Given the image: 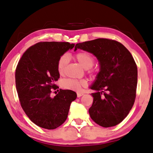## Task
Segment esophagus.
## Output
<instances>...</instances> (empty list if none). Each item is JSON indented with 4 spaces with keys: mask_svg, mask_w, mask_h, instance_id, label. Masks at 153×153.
<instances>
[{
    "mask_svg": "<svg viewBox=\"0 0 153 153\" xmlns=\"http://www.w3.org/2000/svg\"><path fill=\"white\" fill-rule=\"evenodd\" d=\"M83 96L82 93H77V97L78 98H79V97H80V96Z\"/></svg>",
    "mask_w": 153,
    "mask_h": 153,
    "instance_id": "1",
    "label": "esophagus"
}]
</instances>
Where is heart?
Returning <instances> with one entry per match:
<instances>
[{"label": "heart", "instance_id": "1", "mask_svg": "<svg viewBox=\"0 0 153 153\" xmlns=\"http://www.w3.org/2000/svg\"><path fill=\"white\" fill-rule=\"evenodd\" d=\"M74 58L84 68L88 69V73L90 74L96 73V69L92 67L94 64L95 59L89 53L86 51L77 52L74 55ZM68 62H69V58L67 54L61 55L59 57L57 62V68L59 74H63L65 73ZM87 86H88V80L85 79H67L63 80L62 82V86L64 88L76 92L80 91L81 89L82 88H86Z\"/></svg>", "mask_w": 153, "mask_h": 153}]
</instances>
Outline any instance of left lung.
<instances>
[{
  "label": "left lung",
  "mask_w": 153,
  "mask_h": 153,
  "mask_svg": "<svg viewBox=\"0 0 153 153\" xmlns=\"http://www.w3.org/2000/svg\"><path fill=\"white\" fill-rule=\"evenodd\" d=\"M77 49L94 54L100 65L90 87L96 90L88 110L90 117L102 127L116 126L129 114L135 100L137 67L132 55L121 43L105 38L76 43Z\"/></svg>",
  "instance_id": "obj_1"
}]
</instances>
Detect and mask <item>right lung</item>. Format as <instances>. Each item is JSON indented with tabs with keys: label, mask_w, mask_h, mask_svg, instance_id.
<instances>
[{
	"label": "right lung",
	"mask_w": 153,
	"mask_h": 153,
	"mask_svg": "<svg viewBox=\"0 0 153 153\" xmlns=\"http://www.w3.org/2000/svg\"><path fill=\"white\" fill-rule=\"evenodd\" d=\"M74 44L68 42H41L24 53L16 68V86L21 107L37 126L54 129L67 120L71 103L76 98L75 92L59 90L54 98L53 90L59 79L57 68L59 57Z\"/></svg>",
	"instance_id": "1"
}]
</instances>
